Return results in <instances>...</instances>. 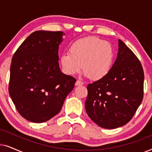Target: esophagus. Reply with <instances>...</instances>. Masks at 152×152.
Returning a JSON list of instances; mask_svg holds the SVG:
<instances>
[{
  "mask_svg": "<svg viewBox=\"0 0 152 152\" xmlns=\"http://www.w3.org/2000/svg\"><path fill=\"white\" fill-rule=\"evenodd\" d=\"M84 84V82H82V80H77V82L75 83L76 86H80V85H83Z\"/></svg>",
  "mask_w": 152,
  "mask_h": 152,
  "instance_id": "1",
  "label": "esophagus"
}]
</instances>
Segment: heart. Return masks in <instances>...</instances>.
<instances>
[{"instance_id":"obj_1","label":"heart","mask_w":152,"mask_h":152,"mask_svg":"<svg viewBox=\"0 0 152 152\" xmlns=\"http://www.w3.org/2000/svg\"><path fill=\"white\" fill-rule=\"evenodd\" d=\"M62 68L68 75H75L82 69L93 80L104 77L111 69L113 50L111 43L97 37H89L75 41L61 56Z\"/></svg>"}]
</instances>
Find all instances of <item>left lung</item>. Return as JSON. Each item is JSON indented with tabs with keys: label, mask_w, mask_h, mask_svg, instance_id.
<instances>
[{
	"label": "left lung",
	"mask_w": 152,
	"mask_h": 152,
	"mask_svg": "<svg viewBox=\"0 0 152 152\" xmlns=\"http://www.w3.org/2000/svg\"><path fill=\"white\" fill-rule=\"evenodd\" d=\"M118 53L109 72L87 86L85 109L100 127L115 129L128 123L143 99L144 72L135 54L118 40Z\"/></svg>",
	"instance_id": "1"
}]
</instances>
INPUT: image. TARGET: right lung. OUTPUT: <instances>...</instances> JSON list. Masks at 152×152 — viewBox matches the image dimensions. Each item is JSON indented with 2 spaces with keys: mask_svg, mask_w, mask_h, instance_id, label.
Masks as SVG:
<instances>
[{
  "mask_svg": "<svg viewBox=\"0 0 152 152\" xmlns=\"http://www.w3.org/2000/svg\"><path fill=\"white\" fill-rule=\"evenodd\" d=\"M63 32L36 31L14 54L9 93L16 109L29 121L46 122L61 111L76 79L60 70L59 45Z\"/></svg>",
  "mask_w": 152,
  "mask_h": 152,
  "instance_id": "right-lung-1",
  "label": "right lung"
}]
</instances>
